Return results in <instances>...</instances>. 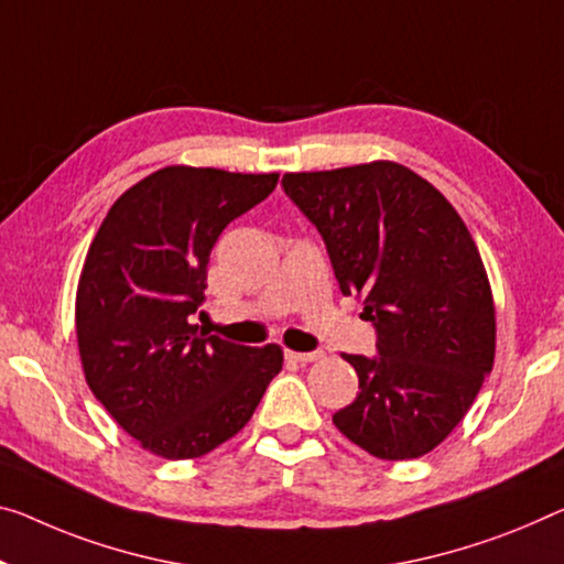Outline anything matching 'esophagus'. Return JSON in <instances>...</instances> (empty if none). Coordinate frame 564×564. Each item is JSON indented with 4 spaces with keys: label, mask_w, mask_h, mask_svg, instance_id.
<instances>
[{
    "label": "esophagus",
    "mask_w": 564,
    "mask_h": 564,
    "mask_svg": "<svg viewBox=\"0 0 564 564\" xmlns=\"http://www.w3.org/2000/svg\"><path fill=\"white\" fill-rule=\"evenodd\" d=\"M323 350H312V352H292V350H288V360H292V362H297V366H307V362H315V360H319L323 358Z\"/></svg>",
    "instance_id": "obj_1"
}]
</instances>
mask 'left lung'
Wrapping results in <instances>:
<instances>
[{
	"mask_svg": "<svg viewBox=\"0 0 564 564\" xmlns=\"http://www.w3.org/2000/svg\"><path fill=\"white\" fill-rule=\"evenodd\" d=\"M284 194L315 224L343 294L362 300L376 355H345L360 393L333 415L386 462L436 448L494 366V302L462 216L393 161L284 173Z\"/></svg>",
	"mask_w": 564,
	"mask_h": 564,
	"instance_id": "1",
	"label": "left lung"
}]
</instances>
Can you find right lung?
Returning <instances> with one entry per match:
<instances>
[{
	"label": "right lung",
	"instance_id": "1",
	"mask_svg": "<svg viewBox=\"0 0 564 564\" xmlns=\"http://www.w3.org/2000/svg\"><path fill=\"white\" fill-rule=\"evenodd\" d=\"M276 178L161 169L128 188L95 234L75 302L85 380L155 456L214 452L247 426L282 370L280 345L247 348L192 325L216 239Z\"/></svg>",
	"mask_w": 564,
	"mask_h": 564
}]
</instances>
